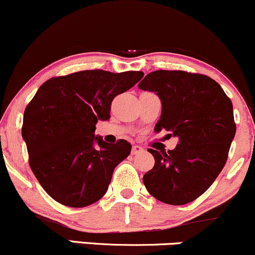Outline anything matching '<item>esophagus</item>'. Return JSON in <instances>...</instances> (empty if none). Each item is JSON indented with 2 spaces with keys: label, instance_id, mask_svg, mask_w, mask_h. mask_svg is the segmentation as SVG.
<instances>
[{
  "label": "esophagus",
  "instance_id": "obj_1",
  "mask_svg": "<svg viewBox=\"0 0 255 255\" xmlns=\"http://www.w3.org/2000/svg\"><path fill=\"white\" fill-rule=\"evenodd\" d=\"M142 151H143V148L142 147H139V145H133L131 154H132V155H137V154L142 153Z\"/></svg>",
  "mask_w": 255,
  "mask_h": 255
}]
</instances>
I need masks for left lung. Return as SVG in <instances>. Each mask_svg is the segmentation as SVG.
I'll use <instances>...</instances> for the list:
<instances>
[{"instance_id":"left-lung-1","label":"left lung","mask_w":255,"mask_h":255,"mask_svg":"<svg viewBox=\"0 0 255 255\" xmlns=\"http://www.w3.org/2000/svg\"><path fill=\"white\" fill-rule=\"evenodd\" d=\"M138 88L161 100L154 130L178 137L172 150L148 149L155 164L143 183L159 201L189 204L212 185L227 162L236 132L231 100L212 78L184 71H154Z\"/></svg>"}]
</instances>
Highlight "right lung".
<instances>
[{"label":"right lung","mask_w":255,"mask_h":255,"mask_svg":"<svg viewBox=\"0 0 255 255\" xmlns=\"http://www.w3.org/2000/svg\"><path fill=\"white\" fill-rule=\"evenodd\" d=\"M142 77L141 71L104 70L54 77L26 106L21 133L28 164L43 189L59 204L85 207L106 194L114 168L128 158L131 144L125 139L105 142L95 136L96 124L111 118L114 97Z\"/></svg>","instance_id":"right-lung-1"}]
</instances>
